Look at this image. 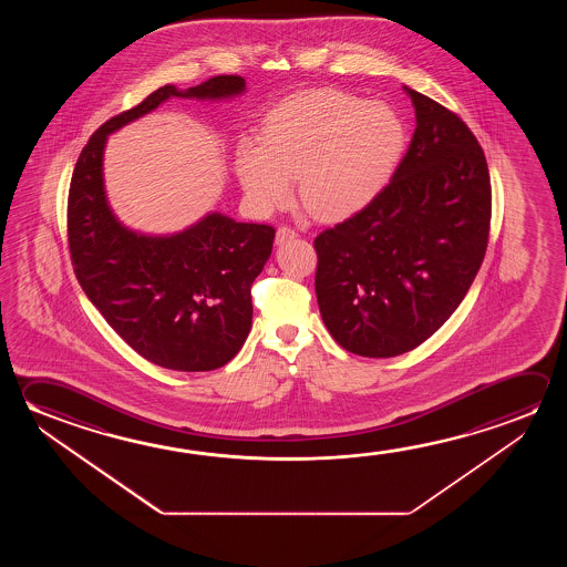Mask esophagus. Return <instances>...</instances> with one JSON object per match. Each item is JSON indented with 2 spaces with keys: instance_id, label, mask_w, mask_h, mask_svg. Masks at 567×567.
Returning <instances> with one entry per match:
<instances>
[{
  "instance_id": "esophagus-1",
  "label": "esophagus",
  "mask_w": 567,
  "mask_h": 567,
  "mask_svg": "<svg viewBox=\"0 0 567 567\" xmlns=\"http://www.w3.org/2000/svg\"><path fill=\"white\" fill-rule=\"evenodd\" d=\"M292 237H297V231L292 229V227H288V225H280L279 229H277V243H285L288 239H292Z\"/></svg>"
}]
</instances>
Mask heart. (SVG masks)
Returning <instances> with one entry per match:
<instances>
[{
  "mask_svg": "<svg viewBox=\"0 0 567 567\" xmlns=\"http://www.w3.org/2000/svg\"><path fill=\"white\" fill-rule=\"evenodd\" d=\"M405 148L398 112L340 89L295 94L270 111L260 142L243 140L235 169L257 209L300 205L318 219L360 212L390 182Z\"/></svg>",
  "mask_w": 567,
  "mask_h": 567,
  "instance_id": "obj_1",
  "label": "heart"
}]
</instances>
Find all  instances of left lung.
Returning a JSON list of instances; mask_svg holds the SVG:
<instances>
[{"label":"left lung","mask_w":567,"mask_h":567,"mask_svg":"<svg viewBox=\"0 0 567 567\" xmlns=\"http://www.w3.org/2000/svg\"><path fill=\"white\" fill-rule=\"evenodd\" d=\"M405 91L417 128L390 184L315 239L322 320L363 358H393L435 334L473 285L491 231L478 140L455 112Z\"/></svg>","instance_id":"obj_1"}]
</instances>
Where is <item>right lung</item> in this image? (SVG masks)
I'll return each instance as SVG.
<instances>
[{
	"label": "right lung",
	"instance_id": "right-lung-1",
	"mask_svg": "<svg viewBox=\"0 0 567 567\" xmlns=\"http://www.w3.org/2000/svg\"><path fill=\"white\" fill-rule=\"evenodd\" d=\"M243 91L239 75L212 76L187 91L159 86L94 132L71 177L66 237L76 280L132 350L167 370L209 372L241 350L251 330L252 280L270 257L275 227L212 214L169 237L131 231L106 204L104 144L169 96L225 99Z\"/></svg>",
	"mask_w": 567,
	"mask_h": 567
}]
</instances>
